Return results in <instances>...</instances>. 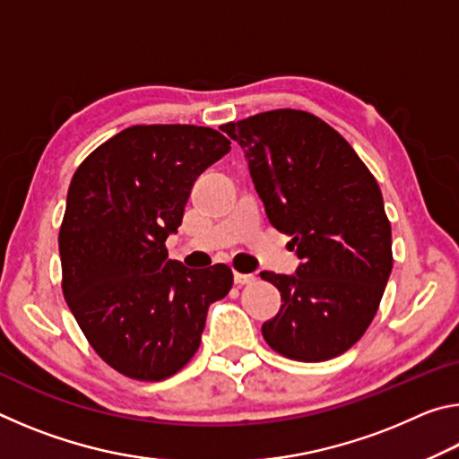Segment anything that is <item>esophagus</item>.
<instances>
[{
	"label": "esophagus",
	"instance_id": "obj_1",
	"mask_svg": "<svg viewBox=\"0 0 459 459\" xmlns=\"http://www.w3.org/2000/svg\"><path fill=\"white\" fill-rule=\"evenodd\" d=\"M255 279H257V277H255L253 273H238V271L235 273V283H237L238 287H240V285H248V283H253Z\"/></svg>",
	"mask_w": 459,
	"mask_h": 459
}]
</instances>
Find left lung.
I'll list each match as a JSON object with an SVG mask.
<instances>
[{
  "label": "left lung",
  "instance_id": "obj_1",
  "mask_svg": "<svg viewBox=\"0 0 459 459\" xmlns=\"http://www.w3.org/2000/svg\"><path fill=\"white\" fill-rule=\"evenodd\" d=\"M221 129L245 150L269 222L291 237L301 259L295 275L261 273L281 293L263 338L291 360L336 359L367 332L393 269L391 222L375 176L307 111L275 108Z\"/></svg>",
  "mask_w": 459,
  "mask_h": 459
}]
</instances>
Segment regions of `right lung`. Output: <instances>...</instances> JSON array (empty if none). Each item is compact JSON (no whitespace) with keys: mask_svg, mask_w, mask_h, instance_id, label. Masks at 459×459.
<instances>
[{"mask_svg":"<svg viewBox=\"0 0 459 459\" xmlns=\"http://www.w3.org/2000/svg\"><path fill=\"white\" fill-rule=\"evenodd\" d=\"M211 127L134 126L76 168L60 224L62 293L89 344L135 380H164L196 354L230 267L168 259L196 178L229 153Z\"/></svg>","mask_w":459,"mask_h":459,"instance_id":"right-lung-1","label":"right lung"}]
</instances>
